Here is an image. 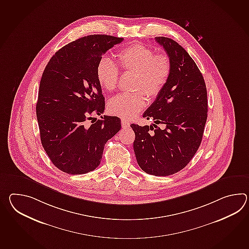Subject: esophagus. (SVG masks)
<instances>
[{
	"instance_id": "obj_1",
	"label": "esophagus",
	"mask_w": 249,
	"mask_h": 249,
	"mask_svg": "<svg viewBox=\"0 0 249 249\" xmlns=\"http://www.w3.org/2000/svg\"><path fill=\"white\" fill-rule=\"evenodd\" d=\"M122 127H124V128H127V127L130 126V124H129V122H127L126 120H122Z\"/></svg>"
}]
</instances>
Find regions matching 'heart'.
Masks as SVG:
<instances>
[{
    "label": "heart",
    "instance_id": "b5f03b06",
    "mask_svg": "<svg viewBox=\"0 0 249 249\" xmlns=\"http://www.w3.org/2000/svg\"><path fill=\"white\" fill-rule=\"evenodd\" d=\"M118 64L123 71L136 73L134 89L143 90L150 98L160 94L168 82L172 72V61L165 53L155 51L143 44H133L117 54ZM96 78L105 91L116 89L119 70L116 64L107 57L100 59L96 66ZM145 106L143 92L118 94L108 103V110L112 115L130 119Z\"/></svg>",
    "mask_w": 249,
    "mask_h": 249
}]
</instances>
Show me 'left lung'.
<instances>
[{"instance_id": "left-lung-1", "label": "left lung", "mask_w": 249, "mask_h": 249, "mask_svg": "<svg viewBox=\"0 0 249 249\" xmlns=\"http://www.w3.org/2000/svg\"><path fill=\"white\" fill-rule=\"evenodd\" d=\"M172 61L164 89L144 111L150 126L131 124L138 165L155 176H170L188 165L200 146L207 119L205 79L187 51L174 40L157 36Z\"/></svg>"}]
</instances>
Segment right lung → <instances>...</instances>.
<instances>
[{
    "label": "right lung",
    "mask_w": 249,
    "mask_h": 249,
    "mask_svg": "<svg viewBox=\"0 0 249 249\" xmlns=\"http://www.w3.org/2000/svg\"><path fill=\"white\" fill-rule=\"evenodd\" d=\"M123 38L90 35L56 52L40 81L36 117L41 143L52 162L68 174H85L99 166L106 142L120 131L119 117L87 123L105 111L96 78L102 56Z\"/></svg>",
    "instance_id": "right-lung-1"
}]
</instances>
